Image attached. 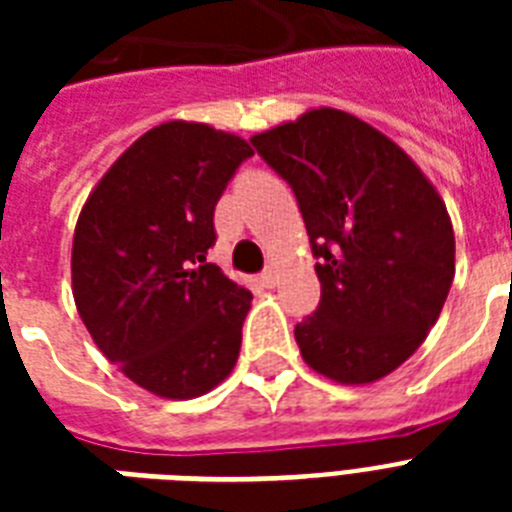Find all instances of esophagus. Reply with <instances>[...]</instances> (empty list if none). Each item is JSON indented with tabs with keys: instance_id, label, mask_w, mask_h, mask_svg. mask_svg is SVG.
Segmentation results:
<instances>
[{
	"instance_id": "obj_1",
	"label": "esophagus",
	"mask_w": 512,
	"mask_h": 512,
	"mask_svg": "<svg viewBox=\"0 0 512 512\" xmlns=\"http://www.w3.org/2000/svg\"><path fill=\"white\" fill-rule=\"evenodd\" d=\"M260 281H263L265 287H276V281H279V271H276L273 265H268V268L260 273Z\"/></svg>"
}]
</instances>
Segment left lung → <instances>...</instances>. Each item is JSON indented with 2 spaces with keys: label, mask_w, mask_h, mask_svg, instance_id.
<instances>
[{
  "label": "left lung",
  "mask_w": 512,
  "mask_h": 512,
  "mask_svg": "<svg viewBox=\"0 0 512 512\" xmlns=\"http://www.w3.org/2000/svg\"><path fill=\"white\" fill-rule=\"evenodd\" d=\"M295 191L321 300L295 327L305 364L342 385L401 366L454 279L452 220L420 167L356 116L319 108L252 138Z\"/></svg>",
  "instance_id": "8db88e82"
}]
</instances>
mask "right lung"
<instances>
[{"label":"right lung","instance_id":"add662e5","mask_svg":"<svg viewBox=\"0 0 512 512\" xmlns=\"http://www.w3.org/2000/svg\"><path fill=\"white\" fill-rule=\"evenodd\" d=\"M247 140L167 122L124 151L74 231L76 311L103 356L162 398H196L231 374L249 289L215 263V204Z\"/></svg>","mask_w":512,"mask_h":512}]
</instances>
